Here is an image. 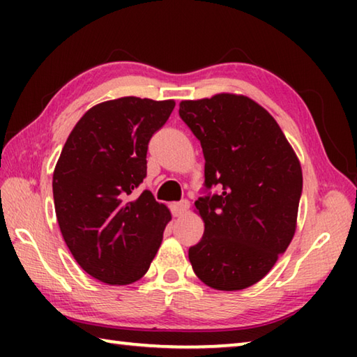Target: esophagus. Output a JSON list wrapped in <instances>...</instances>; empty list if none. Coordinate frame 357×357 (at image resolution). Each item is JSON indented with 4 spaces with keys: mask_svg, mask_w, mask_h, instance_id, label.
Masks as SVG:
<instances>
[{
    "mask_svg": "<svg viewBox=\"0 0 357 357\" xmlns=\"http://www.w3.org/2000/svg\"><path fill=\"white\" fill-rule=\"evenodd\" d=\"M170 209H172V214L174 217L184 215L187 213V209H189V202L183 200V202H179V203H173L172 206H170Z\"/></svg>",
    "mask_w": 357,
    "mask_h": 357,
    "instance_id": "esophagus-1",
    "label": "esophagus"
}]
</instances>
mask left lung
<instances>
[{
	"instance_id": "left-lung-1",
	"label": "left lung",
	"mask_w": 357,
	"mask_h": 357,
	"mask_svg": "<svg viewBox=\"0 0 357 357\" xmlns=\"http://www.w3.org/2000/svg\"><path fill=\"white\" fill-rule=\"evenodd\" d=\"M179 116L203 148L200 243L189 249L193 273L208 287L236 291L273 269L296 231L302 193L298 155L277 121L245 96L183 100Z\"/></svg>"
}]
</instances>
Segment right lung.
Wrapping results in <instances>:
<instances>
[{"label":"right lung","mask_w":357,"mask_h":357,"mask_svg":"<svg viewBox=\"0 0 357 357\" xmlns=\"http://www.w3.org/2000/svg\"><path fill=\"white\" fill-rule=\"evenodd\" d=\"M174 100L129 96L94 105L66 140L53 172L61 234L80 268L108 285L146 274L172 220L144 190L148 143L167 123Z\"/></svg>","instance_id":"1"}]
</instances>
